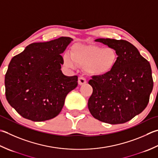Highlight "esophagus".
<instances>
[{
    "mask_svg": "<svg viewBox=\"0 0 158 158\" xmlns=\"http://www.w3.org/2000/svg\"><path fill=\"white\" fill-rule=\"evenodd\" d=\"M78 83L79 85H83L86 83V79L83 77H80L78 79Z\"/></svg>",
    "mask_w": 158,
    "mask_h": 158,
    "instance_id": "1",
    "label": "esophagus"
}]
</instances>
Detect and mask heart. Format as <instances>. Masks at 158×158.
Segmentation results:
<instances>
[{
	"instance_id": "1",
	"label": "heart",
	"mask_w": 158,
	"mask_h": 158,
	"mask_svg": "<svg viewBox=\"0 0 158 158\" xmlns=\"http://www.w3.org/2000/svg\"><path fill=\"white\" fill-rule=\"evenodd\" d=\"M118 52L112 46L77 44L72 48L70 53L63 55L64 66L75 69L77 65L83 66L89 75L103 76L112 70L118 60Z\"/></svg>"
}]
</instances>
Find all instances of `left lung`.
<instances>
[{"instance_id":"obj_1","label":"left lung","mask_w":158,"mask_h":158,"mask_svg":"<svg viewBox=\"0 0 158 158\" xmlns=\"http://www.w3.org/2000/svg\"><path fill=\"white\" fill-rule=\"evenodd\" d=\"M118 52L114 69L103 76H93L88 83L93 92L88 103L92 116L112 125L122 124L147 106L153 87L151 65L136 47L124 40H95Z\"/></svg>"}]
</instances>
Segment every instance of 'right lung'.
<instances>
[{
    "mask_svg": "<svg viewBox=\"0 0 158 158\" xmlns=\"http://www.w3.org/2000/svg\"><path fill=\"white\" fill-rule=\"evenodd\" d=\"M72 41L61 37L32 43L11 59L5 77L6 98L23 118L44 121L62 110L66 95L78 84V77L61 70V54Z\"/></svg>",
    "mask_w": 158,
    "mask_h": 158,
    "instance_id": "1",
    "label": "right lung"
}]
</instances>
